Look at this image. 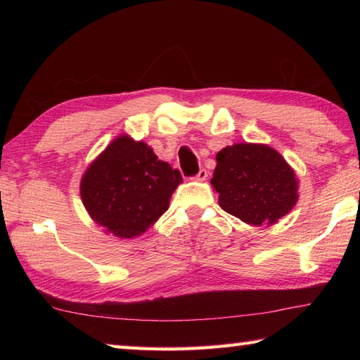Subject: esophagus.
<instances>
[{
	"mask_svg": "<svg viewBox=\"0 0 360 360\" xmlns=\"http://www.w3.org/2000/svg\"><path fill=\"white\" fill-rule=\"evenodd\" d=\"M205 178H207V170H205V168H201V170L198 172V174L193 176L195 181H205Z\"/></svg>",
	"mask_w": 360,
	"mask_h": 360,
	"instance_id": "34e87169",
	"label": "esophagus"
}]
</instances>
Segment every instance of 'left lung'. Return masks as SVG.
I'll use <instances>...</instances> for the list:
<instances>
[{
    "label": "left lung",
    "mask_w": 360,
    "mask_h": 360,
    "mask_svg": "<svg viewBox=\"0 0 360 360\" xmlns=\"http://www.w3.org/2000/svg\"><path fill=\"white\" fill-rule=\"evenodd\" d=\"M210 182L223 210L252 226L277 223L298 200L294 170L267 145L235 143L218 151Z\"/></svg>",
    "instance_id": "1"
}]
</instances>
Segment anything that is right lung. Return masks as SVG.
<instances>
[{
	"instance_id": "1",
	"label": "right lung",
	"mask_w": 360,
	"mask_h": 360,
	"mask_svg": "<svg viewBox=\"0 0 360 360\" xmlns=\"http://www.w3.org/2000/svg\"><path fill=\"white\" fill-rule=\"evenodd\" d=\"M182 181L143 142L120 136L83 174V205L98 226L120 238L143 233L168 209Z\"/></svg>"
}]
</instances>
